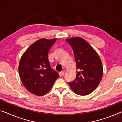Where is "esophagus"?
I'll return each instance as SVG.
<instances>
[{
  "instance_id": "1",
  "label": "esophagus",
  "mask_w": 122,
  "mask_h": 122,
  "mask_svg": "<svg viewBox=\"0 0 122 122\" xmlns=\"http://www.w3.org/2000/svg\"><path fill=\"white\" fill-rule=\"evenodd\" d=\"M64 72H63V71H61V72H59V76L60 77L63 76L64 75Z\"/></svg>"
}]
</instances>
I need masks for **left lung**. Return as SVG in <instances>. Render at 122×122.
I'll return each instance as SVG.
<instances>
[{
	"label": "left lung",
	"mask_w": 122,
	"mask_h": 122,
	"mask_svg": "<svg viewBox=\"0 0 122 122\" xmlns=\"http://www.w3.org/2000/svg\"><path fill=\"white\" fill-rule=\"evenodd\" d=\"M66 41L71 46L76 64V77L68 84L77 94H89L98 87L102 79L103 67L100 58L82 37H70Z\"/></svg>",
	"instance_id": "8db88e82"
}]
</instances>
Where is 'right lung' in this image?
I'll list each match as a JSON object with an SVG mask.
<instances>
[{"instance_id": "add662e5", "label": "right lung", "mask_w": 122, "mask_h": 122, "mask_svg": "<svg viewBox=\"0 0 122 122\" xmlns=\"http://www.w3.org/2000/svg\"><path fill=\"white\" fill-rule=\"evenodd\" d=\"M57 39H40L24 52L18 65L20 80L29 92L37 96L47 93L59 74L50 66L48 52Z\"/></svg>"}]
</instances>
